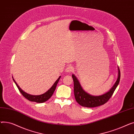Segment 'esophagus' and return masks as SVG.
Returning a JSON list of instances; mask_svg holds the SVG:
<instances>
[{
	"label": "esophagus",
	"instance_id": "34e87169",
	"mask_svg": "<svg viewBox=\"0 0 134 134\" xmlns=\"http://www.w3.org/2000/svg\"><path fill=\"white\" fill-rule=\"evenodd\" d=\"M73 69L74 68H73V67L72 66H69L67 67V68L66 69V72H67V73H69V72L73 71Z\"/></svg>",
	"mask_w": 134,
	"mask_h": 134
}]
</instances>
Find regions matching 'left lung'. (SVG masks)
<instances>
[{
  "label": "left lung",
  "instance_id": "obj_1",
  "mask_svg": "<svg viewBox=\"0 0 134 134\" xmlns=\"http://www.w3.org/2000/svg\"><path fill=\"white\" fill-rule=\"evenodd\" d=\"M118 78L114 85L112 87L108 92L99 96H92L86 92L82 89L76 77L74 74H72V78L74 81V93L77 103L80 104L81 106L86 108L99 107L106 103L113 94L114 91L118 85L119 80H120L121 73L119 67L118 68Z\"/></svg>",
  "mask_w": 134,
  "mask_h": 134
}]
</instances>
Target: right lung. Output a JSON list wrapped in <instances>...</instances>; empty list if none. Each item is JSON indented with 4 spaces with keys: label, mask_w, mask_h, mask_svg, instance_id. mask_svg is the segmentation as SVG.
Masks as SVG:
<instances>
[{
    "label": "right lung",
    "mask_w": 134,
    "mask_h": 134,
    "mask_svg": "<svg viewBox=\"0 0 134 134\" xmlns=\"http://www.w3.org/2000/svg\"><path fill=\"white\" fill-rule=\"evenodd\" d=\"M60 78H61V76H59V78L57 79V80L55 82V83L53 84V85L51 87L50 89L48 90L46 92H45L44 93L42 94H41V95L34 96V95H31V94H28V93L25 92L24 91H23L22 89L19 87V86L18 85L17 82L15 81V80H14V79L12 77L14 82H15V83H16V85L17 87H18L19 92L21 93V94H22L26 98V99L29 100V101L36 102V103H44V102H46L52 96Z\"/></svg>",
    "instance_id": "1"
}]
</instances>
